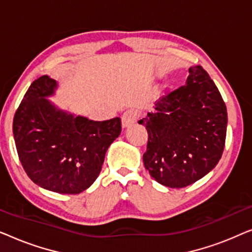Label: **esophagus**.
<instances>
[{
    "label": "esophagus",
    "instance_id": "1",
    "mask_svg": "<svg viewBox=\"0 0 252 252\" xmlns=\"http://www.w3.org/2000/svg\"><path fill=\"white\" fill-rule=\"evenodd\" d=\"M137 112L135 110H127V111L124 112L122 116V126L123 128H127V127H130L134 124L136 123L137 120Z\"/></svg>",
    "mask_w": 252,
    "mask_h": 252
}]
</instances>
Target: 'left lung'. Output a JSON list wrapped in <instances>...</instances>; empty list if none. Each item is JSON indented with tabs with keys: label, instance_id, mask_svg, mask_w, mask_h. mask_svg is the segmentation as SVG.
Returning a JSON list of instances; mask_svg holds the SVG:
<instances>
[{
	"label": "left lung",
	"instance_id": "8db88e82",
	"mask_svg": "<svg viewBox=\"0 0 252 252\" xmlns=\"http://www.w3.org/2000/svg\"><path fill=\"white\" fill-rule=\"evenodd\" d=\"M227 109L204 68H189L186 85L160 97L139 120L148 132L143 164L158 184L182 188L216 167L227 130Z\"/></svg>",
	"mask_w": 252,
	"mask_h": 252
}]
</instances>
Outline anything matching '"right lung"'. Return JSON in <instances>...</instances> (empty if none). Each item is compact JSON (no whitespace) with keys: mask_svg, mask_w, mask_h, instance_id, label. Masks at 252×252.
<instances>
[{"mask_svg":"<svg viewBox=\"0 0 252 252\" xmlns=\"http://www.w3.org/2000/svg\"><path fill=\"white\" fill-rule=\"evenodd\" d=\"M57 89L48 75L32 82L13 118V137L34 184L60 194H79L97 179L122 123L118 117L95 122L61 109L49 98Z\"/></svg>","mask_w":252,"mask_h":252,"instance_id":"obj_1","label":"right lung"}]
</instances>
